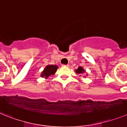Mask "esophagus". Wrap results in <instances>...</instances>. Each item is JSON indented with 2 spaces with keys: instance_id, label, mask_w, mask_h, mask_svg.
I'll return each instance as SVG.
<instances>
[{
  "instance_id": "1",
  "label": "esophagus",
  "mask_w": 127,
  "mask_h": 127,
  "mask_svg": "<svg viewBox=\"0 0 127 127\" xmlns=\"http://www.w3.org/2000/svg\"><path fill=\"white\" fill-rule=\"evenodd\" d=\"M63 66H69V64H63Z\"/></svg>"
}]
</instances>
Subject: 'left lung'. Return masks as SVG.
<instances>
[{"label": "left lung", "mask_w": 127, "mask_h": 127, "mask_svg": "<svg viewBox=\"0 0 127 127\" xmlns=\"http://www.w3.org/2000/svg\"><path fill=\"white\" fill-rule=\"evenodd\" d=\"M75 72L78 74H81V73H84L85 72V70H84L81 66H79L78 68L75 70Z\"/></svg>", "instance_id": "left-lung-1"}]
</instances>
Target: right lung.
<instances>
[{"instance_id": "right-lung-1", "label": "right lung", "mask_w": 127, "mask_h": 127, "mask_svg": "<svg viewBox=\"0 0 127 127\" xmlns=\"http://www.w3.org/2000/svg\"><path fill=\"white\" fill-rule=\"evenodd\" d=\"M58 66L57 65H48L46 66V68L44 69L42 72L41 73L40 76L42 77H44V78L47 79L50 75H54V73L56 72Z\"/></svg>"}]
</instances>
